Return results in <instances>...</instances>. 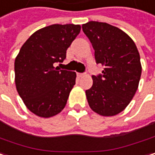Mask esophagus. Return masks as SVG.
Here are the masks:
<instances>
[{"label": "esophagus", "mask_w": 155, "mask_h": 155, "mask_svg": "<svg viewBox=\"0 0 155 155\" xmlns=\"http://www.w3.org/2000/svg\"><path fill=\"white\" fill-rule=\"evenodd\" d=\"M84 76H85L84 73H78V77H79V78H82V77H84Z\"/></svg>", "instance_id": "34e87169"}]
</instances>
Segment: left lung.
Here are the masks:
<instances>
[{
  "label": "left lung",
  "instance_id": "1",
  "mask_svg": "<svg viewBox=\"0 0 155 155\" xmlns=\"http://www.w3.org/2000/svg\"><path fill=\"white\" fill-rule=\"evenodd\" d=\"M82 29L94 49L96 63L104 67L102 75L92 76L93 86L86 91L88 104L101 116L117 115L138 88L142 72L138 50L128 35L110 24L89 21Z\"/></svg>",
  "mask_w": 155,
  "mask_h": 155
}]
</instances>
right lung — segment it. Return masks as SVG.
I'll return each instance as SVG.
<instances>
[{"label":"right lung","instance_id":"right-lung-1","mask_svg":"<svg viewBox=\"0 0 155 155\" xmlns=\"http://www.w3.org/2000/svg\"><path fill=\"white\" fill-rule=\"evenodd\" d=\"M79 25L54 24L35 31L15 59V84L25 105L38 117L50 118L66 105L76 83L74 71L58 70L67 49L79 34Z\"/></svg>","mask_w":155,"mask_h":155}]
</instances>
